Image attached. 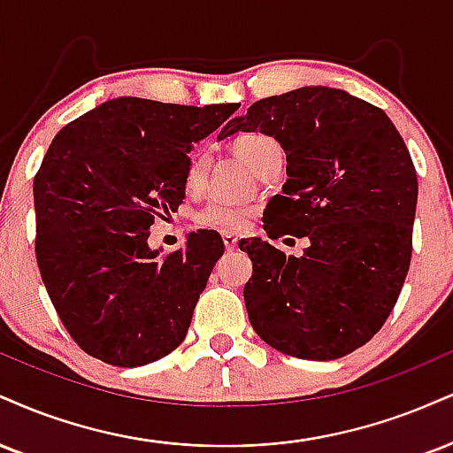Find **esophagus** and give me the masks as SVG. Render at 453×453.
<instances>
[{
    "label": "esophagus",
    "instance_id": "34e87169",
    "mask_svg": "<svg viewBox=\"0 0 453 453\" xmlns=\"http://www.w3.org/2000/svg\"><path fill=\"white\" fill-rule=\"evenodd\" d=\"M221 238H223V244H226V250H234V249H236L238 238L234 236L232 232H223V234H221Z\"/></svg>",
    "mask_w": 453,
    "mask_h": 453
}]
</instances>
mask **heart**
Wrapping results in <instances>:
<instances>
[{
    "label": "heart",
    "instance_id": "obj_1",
    "mask_svg": "<svg viewBox=\"0 0 453 453\" xmlns=\"http://www.w3.org/2000/svg\"><path fill=\"white\" fill-rule=\"evenodd\" d=\"M234 147H236V154L241 156L255 173L259 171L261 165H264L272 154L280 151V145L276 143V139H272L264 133H244L236 139ZM206 168H209V156H206V151L204 150L194 151L192 157H189L188 173H185V185H188V189H198L200 185L204 183ZM249 219H250L249 206L226 203V200H212V203L206 204L198 215L200 226L209 227V230H221V232L241 230V227L247 226Z\"/></svg>",
    "mask_w": 453,
    "mask_h": 453
}]
</instances>
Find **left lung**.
Here are the masks:
<instances>
[{"instance_id":"1","label":"left lung","mask_w":453,"mask_h":453,"mask_svg":"<svg viewBox=\"0 0 453 453\" xmlns=\"http://www.w3.org/2000/svg\"><path fill=\"white\" fill-rule=\"evenodd\" d=\"M264 133L287 154V183L264 211L268 238H308L302 257L261 238L249 320L288 357L334 361L367 344L388 319L411 259L418 177L399 130L380 107L326 86L268 96L219 139ZM288 241V238H287Z\"/></svg>"}]
</instances>
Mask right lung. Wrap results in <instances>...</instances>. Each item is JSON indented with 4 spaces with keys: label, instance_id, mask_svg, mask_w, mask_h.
I'll list each match as a JSON object with an SVG mask.
<instances>
[{
    "label": "right lung",
    "instance_id": "1",
    "mask_svg": "<svg viewBox=\"0 0 453 453\" xmlns=\"http://www.w3.org/2000/svg\"><path fill=\"white\" fill-rule=\"evenodd\" d=\"M238 107L118 96L48 147L34 181L37 265L65 329L90 357L141 367L185 340L223 241L192 232L183 249L160 255L147 238L156 217L183 203L194 143Z\"/></svg>",
    "mask_w": 453,
    "mask_h": 453
}]
</instances>
